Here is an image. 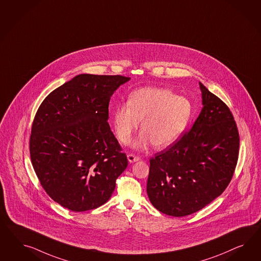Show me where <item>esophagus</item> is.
Returning <instances> with one entry per match:
<instances>
[{
    "mask_svg": "<svg viewBox=\"0 0 261 261\" xmlns=\"http://www.w3.org/2000/svg\"><path fill=\"white\" fill-rule=\"evenodd\" d=\"M127 158H128V161L130 163H135V162H138V161L141 160L140 156H137V155H134V154H128Z\"/></svg>",
    "mask_w": 261,
    "mask_h": 261,
    "instance_id": "34e87169",
    "label": "esophagus"
}]
</instances>
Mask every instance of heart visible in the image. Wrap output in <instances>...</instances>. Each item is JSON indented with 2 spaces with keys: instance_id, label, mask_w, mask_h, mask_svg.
<instances>
[{
  "instance_id": "1",
  "label": "heart",
  "mask_w": 261,
  "mask_h": 261,
  "mask_svg": "<svg viewBox=\"0 0 261 261\" xmlns=\"http://www.w3.org/2000/svg\"><path fill=\"white\" fill-rule=\"evenodd\" d=\"M191 114L188 98L165 88H141L114 112L115 134L120 143L126 144L142 120V131L135 141V148H145L150 143L166 148L182 136Z\"/></svg>"
}]
</instances>
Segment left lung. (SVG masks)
I'll list each match as a JSON object with an SVG mask.
<instances>
[{
  "label": "left lung",
  "instance_id": "8db88e82",
  "mask_svg": "<svg viewBox=\"0 0 261 261\" xmlns=\"http://www.w3.org/2000/svg\"><path fill=\"white\" fill-rule=\"evenodd\" d=\"M203 109L192 128L150 159L147 195L163 214L182 217L227 189L239 154V133L228 105L200 83Z\"/></svg>",
  "mask_w": 261,
  "mask_h": 261
}]
</instances>
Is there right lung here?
Here are the masks:
<instances>
[{
  "instance_id": "add662e5",
  "label": "right lung",
  "mask_w": 261,
  "mask_h": 261,
  "mask_svg": "<svg viewBox=\"0 0 261 261\" xmlns=\"http://www.w3.org/2000/svg\"><path fill=\"white\" fill-rule=\"evenodd\" d=\"M130 77L79 74L41 103L30 153L42 188L72 212L105 204L127 166L126 154L108 123L112 95Z\"/></svg>"
}]
</instances>
